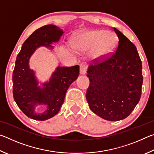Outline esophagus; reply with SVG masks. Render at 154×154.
Masks as SVG:
<instances>
[{"label": "esophagus", "mask_w": 154, "mask_h": 154, "mask_svg": "<svg viewBox=\"0 0 154 154\" xmlns=\"http://www.w3.org/2000/svg\"><path fill=\"white\" fill-rule=\"evenodd\" d=\"M88 69V64L85 62H82L80 64V73L82 75H84Z\"/></svg>", "instance_id": "34e87169"}]
</instances>
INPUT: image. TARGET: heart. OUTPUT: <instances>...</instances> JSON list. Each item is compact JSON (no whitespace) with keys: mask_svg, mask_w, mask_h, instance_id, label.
I'll return each instance as SVG.
<instances>
[{"mask_svg":"<svg viewBox=\"0 0 154 154\" xmlns=\"http://www.w3.org/2000/svg\"><path fill=\"white\" fill-rule=\"evenodd\" d=\"M117 36L111 32L103 30H90L79 34L75 38L73 45L79 51L90 50L94 58L102 59L109 56L117 45Z\"/></svg>","mask_w":154,"mask_h":154,"instance_id":"b5f03b06","label":"heart"}]
</instances>
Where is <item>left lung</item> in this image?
Wrapping results in <instances>:
<instances>
[{
  "label": "left lung",
  "instance_id": "left-lung-1",
  "mask_svg": "<svg viewBox=\"0 0 154 154\" xmlns=\"http://www.w3.org/2000/svg\"><path fill=\"white\" fill-rule=\"evenodd\" d=\"M114 52L105 58L94 59L87 76L90 84L86 99L91 110L109 121L127 118L141 96L142 62L135 45L120 31Z\"/></svg>",
  "mask_w": 154,
  "mask_h": 154
}]
</instances>
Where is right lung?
<instances>
[{"mask_svg": "<svg viewBox=\"0 0 154 154\" xmlns=\"http://www.w3.org/2000/svg\"><path fill=\"white\" fill-rule=\"evenodd\" d=\"M63 31L54 25L43 26L36 30L23 43L17 56L13 72V95L22 111L31 119L44 121L58 113L64 103L70 85L79 76V66L58 67L49 82L42 89L37 86L34 72L28 67V60L36 48L41 45L52 48ZM45 103L48 109L43 114L34 113L36 104Z\"/></svg>", "mask_w": 154, "mask_h": 154, "instance_id": "add662e5", "label": "right lung"}]
</instances>
